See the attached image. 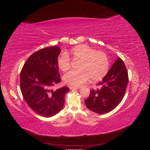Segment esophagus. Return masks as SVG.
I'll use <instances>...</instances> for the list:
<instances>
[{
    "instance_id": "1",
    "label": "esophagus",
    "mask_w": 150,
    "mask_h": 150,
    "mask_svg": "<svg viewBox=\"0 0 150 150\" xmlns=\"http://www.w3.org/2000/svg\"><path fill=\"white\" fill-rule=\"evenodd\" d=\"M69 89H71V90H72V89H77L78 88H75V87H73V86H69Z\"/></svg>"
}]
</instances>
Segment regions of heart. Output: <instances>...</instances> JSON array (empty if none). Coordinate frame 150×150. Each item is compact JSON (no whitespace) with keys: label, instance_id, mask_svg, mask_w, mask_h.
Returning a JSON list of instances; mask_svg holds the SVG:
<instances>
[{"label":"heart","instance_id":"1","mask_svg":"<svg viewBox=\"0 0 150 150\" xmlns=\"http://www.w3.org/2000/svg\"><path fill=\"white\" fill-rule=\"evenodd\" d=\"M74 60L79 61V70L67 72L63 77L64 83L74 87H79L91 79L92 82L101 80L108 73L110 62L106 54L96 51L86 44H80L69 51ZM70 58L66 54L58 56L57 64L62 71H66L70 67Z\"/></svg>","mask_w":150,"mask_h":150}]
</instances>
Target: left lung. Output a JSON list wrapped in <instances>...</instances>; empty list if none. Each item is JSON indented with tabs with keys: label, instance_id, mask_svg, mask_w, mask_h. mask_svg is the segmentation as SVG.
<instances>
[{
	"label": "left lung",
	"instance_id": "left-lung-1",
	"mask_svg": "<svg viewBox=\"0 0 150 150\" xmlns=\"http://www.w3.org/2000/svg\"><path fill=\"white\" fill-rule=\"evenodd\" d=\"M128 83V71L123 61L118 58L97 84L100 88L90 91L89 98L85 100L86 106L99 115L110 112L122 101Z\"/></svg>",
	"mask_w": 150,
	"mask_h": 150
}]
</instances>
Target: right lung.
I'll list each match as a JSON object with an SVG mask.
<instances>
[{
    "label": "right lung",
    "instance_id": "add662e5",
    "mask_svg": "<svg viewBox=\"0 0 150 150\" xmlns=\"http://www.w3.org/2000/svg\"><path fill=\"white\" fill-rule=\"evenodd\" d=\"M61 49L48 47L34 52L28 58L20 74L21 90L28 106L43 117L59 112L64 104V97L69 88L64 86L54 90L61 82L57 59Z\"/></svg>",
    "mask_w": 150,
    "mask_h": 150
}]
</instances>
